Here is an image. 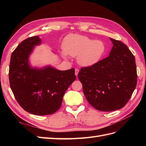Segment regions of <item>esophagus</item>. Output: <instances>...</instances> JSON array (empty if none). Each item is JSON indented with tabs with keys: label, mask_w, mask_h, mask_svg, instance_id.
I'll use <instances>...</instances> for the list:
<instances>
[{
	"label": "esophagus",
	"mask_w": 146,
	"mask_h": 146,
	"mask_svg": "<svg viewBox=\"0 0 146 146\" xmlns=\"http://www.w3.org/2000/svg\"><path fill=\"white\" fill-rule=\"evenodd\" d=\"M78 72H79V70H78V69H75V74H76V76H78Z\"/></svg>",
	"instance_id": "1"
}]
</instances>
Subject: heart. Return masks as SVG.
Listing matches in <instances>:
<instances>
[{"label": "heart", "instance_id": "1", "mask_svg": "<svg viewBox=\"0 0 146 146\" xmlns=\"http://www.w3.org/2000/svg\"><path fill=\"white\" fill-rule=\"evenodd\" d=\"M64 57L68 54L77 56V62L83 66H90L102 58L105 51V44L99 40L88 38L81 35H70L66 37L63 44Z\"/></svg>", "mask_w": 146, "mask_h": 146}]
</instances>
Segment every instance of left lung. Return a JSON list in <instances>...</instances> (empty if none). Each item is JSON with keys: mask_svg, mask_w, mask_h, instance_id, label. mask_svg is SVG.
Returning <instances> with one entry per match:
<instances>
[{"mask_svg": "<svg viewBox=\"0 0 146 146\" xmlns=\"http://www.w3.org/2000/svg\"><path fill=\"white\" fill-rule=\"evenodd\" d=\"M110 39L113 46L110 55L93 65L82 67L78 74L88 102L101 111L123 108L137 84L134 55L125 44Z\"/></svg>", "mask_w": 146, "mask_h": 146, "instance_id": "1", "label": "left lung"}]
</instances>
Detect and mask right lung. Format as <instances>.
<instances>
[{"label":"right lung","instance_id":"1","mask_svg":"<svg viewBox=\"0 0 146 146\" xmlns=\"http://www.w3.org/2000/svg\"><path fill=\"white\" fill-rule=\"evenodd\" d=\"M40 43L38 36L22 41L12 53L8 75L10 88L21 107L31 114L44 116L58 111L65 92L76 76L74 68L63 71L50 66L31 68L29 56L33 47Z\"/></svg>","mask_w":146,"mask_h":146}]
</instances>
